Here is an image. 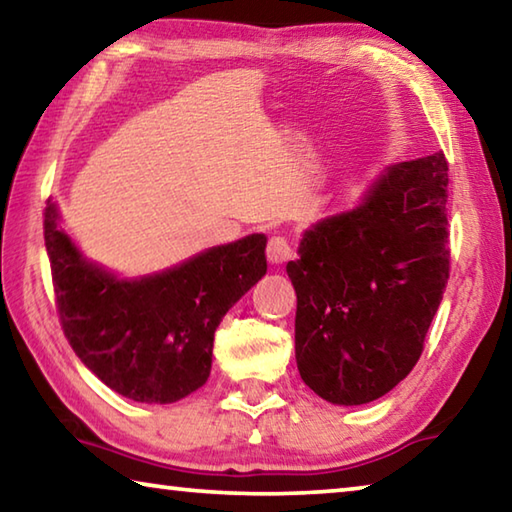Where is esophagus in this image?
I'll list each match as a JSON object with an SVG mask.
<instances>
[{"label": "esophagus", "instance_id": "esophagus-1", "mask_svg": "<svg viewBox=\"0 0 512 512\" xmlns=\"http://www.w3.org/2000/svg\"><path fill=\"white\" fill-rule=\"evenodd\" d=\"M266 257L271 264H284L293 257V248L284 237H271L266 246Z\"/></svg>", "mask_w": 512, "mask_h": 512}]
</instances>
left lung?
Instances as JSON below:
<instances>
[{
    "mask_svg": "<svg viewBox=\"0 0 512 512\" xmlns=\"http://www.w3.org/2000/svg\"><path fill=\"white\" fill-rule=\"evenodd\" d=\"M447 160L397 162L348 212L316 221L287 264L300 377L359 406L400 384L422 354L449 277Z\"/></svg>",
    "mask_w": 512,
    "mask_h": 512,
    "instance_id": "1",
    "label": "left lung"
}]
</instances>
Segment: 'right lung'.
<instances>
[{
    "instance_id": "right-lung-1",
    "label": "right lung",
    "mask_w": 512,
    "mask_h": 512,
    "mask_svg": "<svg viewBox=\"0 0 512 512\" xmlns=\"http://www.w3.org/2000/svg\"><path fill=\"white\" fill-rule=\"evenodd\" d=\"M45 246L76 357L112 391L144 404L178 402L205 384L216 327L266 275V235L255 232L164 271L121 277L81 253L51 201Z\"/></svg>"
}]
</instances>
